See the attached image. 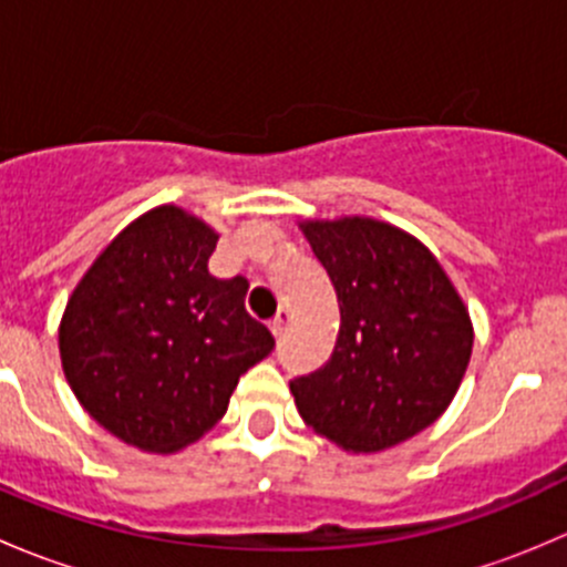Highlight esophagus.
<instances>
[{
    "label": "esophagus",
    "instance_id": "obj_1",
    "mask_svg": "<svg viewBox=\"0 0 567 567\" xmlns=\"http://www.w3.org/2000/svg\"><path fill=\"white\" fill-rule=\"evenodd\" d=\"M271 331H274V337H277V340H282L285 334H288L290 331V312H277V316H274V320H271Z\"/></svg>",
    "mask_w": 567,
    "mask_h": 567
}]
</instances>
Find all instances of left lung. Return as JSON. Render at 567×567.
Listing matches in <instances>:
<instances>
[{"label":"left lung","mask_w":567,"mask_h":567,"mask_svg":"<svg viewBox=\"0 0 567 567\" xmlns=\"http://www.w3.org/2000/svg\"><path fill=\"white\" fill-rule=\"evenodd\" d=\"M329 274L340 331L329 362L290 381L312 431L351 453H379L439 420L466 373L472 323L436 257L373 219L307 221Z\"/></svg>","instance_id":"8db88e82"}]
</instances>
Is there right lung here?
I'll return each instance as SVG.
<instances>
[{"label": "right lung", "mask_w": 567, "mask_h": 567, "mask_svg": "<svg viewBox=\"0 0 567 567\" xmlns=\"http://www.w3.org/2000/svg\"><path fill=\"white\" fill-rule=\"evenodd\" d=\"M216 236L162 205L101 251L60 326L65 379L99 425L175 453L225 416L238 379L274 351L247 312V277L208 274Z\"/></svg>", "instance_id": "obj_1"}]
</instances>
